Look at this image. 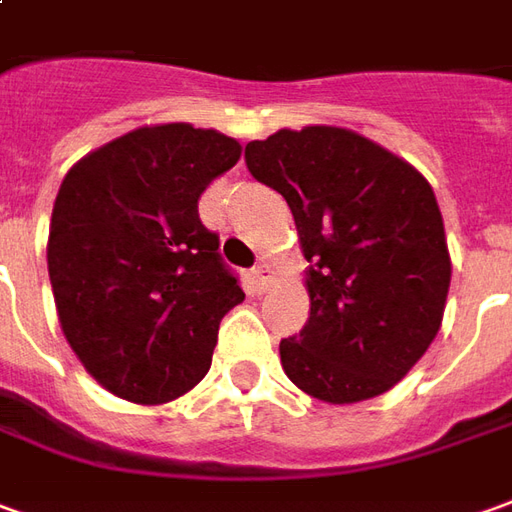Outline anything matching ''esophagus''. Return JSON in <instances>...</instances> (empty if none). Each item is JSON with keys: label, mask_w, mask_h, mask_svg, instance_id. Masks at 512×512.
I'll return each instance as SVG.
<instances>
[{"label": "esophagus", "mask_w": 512, "mask_h": 512, "mask_svg": "<svg viewBox=\"0 0 512 512\" xmlns=\"http://www.w3.org/2000/svg\"><path fill=\"white\" fill-rule=\"evenodd\" d=\"M253 284H256V290L264 292L270 284H273V267L270 264H256L253 267Z\"/></svg>", "instance_id": "1"}]
</instances>
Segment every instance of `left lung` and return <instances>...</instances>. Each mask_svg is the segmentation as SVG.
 <instances>
[{
    "mask_svg": "<svg viewBox=\"0 0 512 512\" xmlns=\"http://www.w3.org/2000/svg\"><path fill=\"white\" fill-rule=\"evenodd\" d=\"M250 175L287 200L301 239L309 320L281 340L303 393L354 404L387 393L443 320L451 259L418 169L354 130L309 125L245 147Z\"/></svg>",
    "mask_w": 512,
    "mask_h": 512,
    "instance_id": "left-lung-1",
    "label": "left lung"
}]
</instances>
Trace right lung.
I'll return each mask as SVG.
<instances>
[{
	"instance_id": "add662e5",
	"label": "right lung",
	"mask_w": 512,
	"mask_h": 512,
	"mask_svg": "<svg viewBox=\"0 0 512 512\" xmlns=\"http://www.w3.org/2000/svg\"><path fill=\"white\" fill-rule=\"evenodd\" d=\"M242 144L186 122L130 130L63 178L47 264L58 320L114 396L167 404L211 368L220 320L245 292L197 200Z\"/></svg>"
}]
</instances>
